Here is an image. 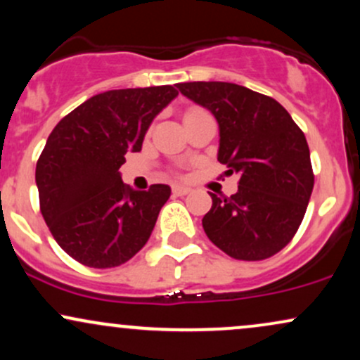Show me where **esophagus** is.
<instances>
[{
	"label": "esophagus",
	"mask_w": 360,
	"mask_h": 360,
	"mask_svg": "<svg viewBox=\"0 0 360 360\" xmlns=\"http://www.w3.org/2000/svg\"><path fill=\"white\" fill-rule=\"evenodd\" d=\"M172 193H174V196H186V194L191 193V189L186 188V186H172Z\"/></svg>",
	"instance_id": "34e87169"
}]
</instances>
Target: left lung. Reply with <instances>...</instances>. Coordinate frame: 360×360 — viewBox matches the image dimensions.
<instances>
[{
  "label": "left lung",
  "mask_w": 360,
  "mask_h": 360,
  "mask_svg": "<svg viewBox=\"0 0 360 360\" xmlns=\"http://www.w3.org/2000/svg\"><path fill=\"white\" fill-rule=\"evenodd\" d=\"M177 88L212 111L220 127L218 160L240 176L230 198L210 193L205 233L238 260L278 254L298 232L315 184L304 134L274 98L243 86L196 81Z\"/></svg>",
  "instance_id": "1"
}]
</instances>
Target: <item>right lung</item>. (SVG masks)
I'll return each mask as SVG.
<instances>
[{
	"label": "right lung",
	"mask_w": 360,
	"mask_h": 360,
	"mask_svg": "<svg viewBox=\"0 0 360 360\" xmlns=\"http://www.w3.org/2000/svg\"><path fill=\"white\" fill-rule=\"evenodd\" d=\"M176 96L174 86L106 91L65 115L49 135L35 169L40 212L74 260L108 269L147 243L171 188L134 191L118 169L128 152L142 150L152 120Z\"/></svg>",
	"instance_id": "add662e5"
}]
</instances>
